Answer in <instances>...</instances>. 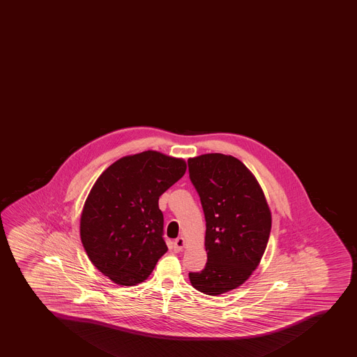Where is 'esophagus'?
Wrapping results in <instances>:
<instances>
[{
  "label": "esophagus",
  "mask_w": 357,
  "mask_h": 357,
  "mask_svg": "<svg viewBox=\"0 0 357 357\" xmlns=\"http://www.w3.org/2000/svg\"><path fill=\"white\" fill-rule=\"evenodd\" d=\"M184 245H185V241H184L183 238L178 237L174 241V251L175 252H181L183 250Z\"/></svg>",
  "instance_id": "esophagus-1"
}]
</instances>
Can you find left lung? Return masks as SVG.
<instances>
[{"instance_id": "1", "label": "left lung", "mask_w": 357, "mask_h": 357, "mask_svg": "<svg viewBox=\"0 0 357 357\" xmlns=\"http://www.w3.org/2000/svg\"><path fill=\"white\" fill-rule=\"evenodd\" d=\"M191 183L206 221L207 262L189 273L195 289L219 296L237 289L260 264L271 229V214L257 178L232 155L207 153L188 160Z\"/></svg>"}]
</instances>
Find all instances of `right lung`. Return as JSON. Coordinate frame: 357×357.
<instances>
[{"label": "right lung", "mask_w": 357, "mask_h": 357, "mask_svg": "<svg viewBox=\"0 0 357 357\" xmlns=\"http://www.w3.org/2000/svg\"><path fill=\"white\" fill-rule=\"evenodd\" d=\"M185 170L183 159L149 150L121 158L97 178L81 214V241L114 283L144 282L167 252L158 202Z\"/></svg>", "instance_id": "1"}]
</instances>
